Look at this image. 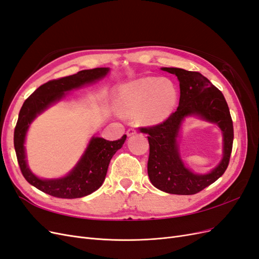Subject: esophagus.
I'll use <instances>...</instances> for the list:
<instances>
[{
  "label": "esophagus",
  "mask_w": 259,
  "mask_h": 259,
  "mask_svg": "<svg viewBox=\"0 0 259 259\" xmlns=\"http://www.w3.org/2000/svg\"><path fill=\"white\" fill-rule=\"evenodd\" d=\"M135 134H136V130L135 128H128L126 131V135L127 136H133V135H135Z\"/></svg>",
  "instance_id": "obj_1"
}]
</instances>
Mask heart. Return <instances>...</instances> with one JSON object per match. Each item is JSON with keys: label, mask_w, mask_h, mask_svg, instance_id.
<instances>
[{"label": "heart", "mask_w": 259, "mask_h": 259, "mask_svg": "<svg viewBox=\"0 0 259 259\" xmlns=\"http://www.w3.org/2000/svg\"><path fill=\"white\" fill-rule=\"evenodd\" d=\"M177 91L174 84L165 79L144 76L122 85L117 96L121 110L138 114L147 123L165 121L174 111Z\"/></svg>", "instance_id": "1"}]
</instances>
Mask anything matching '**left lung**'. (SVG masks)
Masks as SVG:
<instances>
[{"mask_svg":"<svg viewBox=\"0 0 259 259\" xmlns=\"http://www.w3.org/2000/svg\"><path fill=\"white\" fill-rule=\"evenodd\" d=\"M175 74L179 81L180 98L177 110L161 124L142 127L148 134V176L159 190L171 194L190 195L215 183L228 167L233 143V125L223 93L200 72L180 68H161ZM198 116L214 122L223 134V159L207 175H195L185 165L178 148V138L183 120Z\"/></svg>","mask_w":259,"mask_h":259,"instance_id":"1","label":"left lung"}]
</instances>
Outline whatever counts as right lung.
Instances as JSON below:
<instances>
[{
	"mask_svg": "<svg viewBox=\"0 0 259 259\" xmlns=\"http://www.w3.org/2000/svg\"><path fill=\"white\" fill-rule=\"evenodd\" d=\"M109 70V68L82 70L76 74L49 81L36 89L23 103L14 132V147L23 177L38 190L56 198L75 199L93 193L103 185L109 163L113 154L122 148L126 135L113 142L101 137H92L71 171L64 177L54 179L40 178L30 170L26 159L25 140L30 124L38 114L64 98L66 93L101 80Z\"/></svg>",
	"mask_w": 259,
	"mask_h": 259,
	"instance_id": "add662e5",
	"label": "right lung"
}]
</instances>
